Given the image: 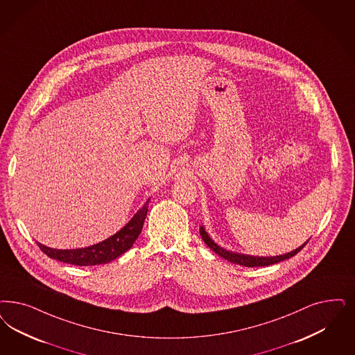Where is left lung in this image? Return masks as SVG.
I'll list each match as a JSON object with an SVG mask.
<instances>
[{"instance_id": "left-lung-1", "label": "left lung", "mask_w": 355, "mask_h": 355, "mask_svg": "<svg viewBox=\"0 0 355 355\" xmlns=\"http://www.w3.org/2000/svg\"><path fill=\"white\" fill-rule=\"evenodd\" d=\"M199 232H200V236H202L203 241L206 243L208 248H211L216 254H219L220 257L224 258V259H227V261H230V262H232V263L243 265V266H246V268L269 266V265L278 263V262L284 261V259H288V258L293 257L295 254H297V253H299V252L306 246V243H308V241H306V243H304L302 246H299L297 249L293 250L291 253H287V254H283V256H277V257H252V256L237 254V253H232V252H228V250L223 249V248H220L219 245L215 244V243L209 239V236H208L207 232L205 231V228H203V227H200Z\"/></svg>"}]
</instances>
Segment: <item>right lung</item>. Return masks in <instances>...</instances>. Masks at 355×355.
I'll use <instances>...</instances> for the list:
<instances>
[{
	"label": "right lung",
	"instance_id": "obj_1",
	"mask_svg": "<svg viewBox=\"0 0 355 355\" xmlns=\"http://www.w3.org/2000/svg\"><path fill=\"white\" fill-rule=\"evenodd\" d=\"M147 203L140 208L134 218L128 221L127 225H124L122 230L110 239L102 241L97 245H92L89 248H81V249H72V250H59L52 249L49 246L37 243L40 250L47 254L49 258H53L56 261L71 263L76 266H93V265H102L107 263L112 259L122 256L124 252L131 249L136 239L143 230L144 220L148 212Z\"/></svg>",
	"mask_w": 355,
	"mask_h": 355
}]
</instances>
